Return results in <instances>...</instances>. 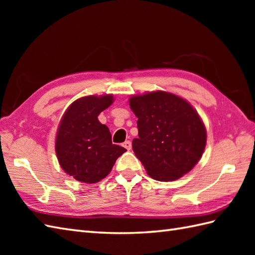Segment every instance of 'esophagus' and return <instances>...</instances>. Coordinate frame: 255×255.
I'll return each mask as SVG.
<instances>
[{
    "label": "esophagus",
    "instance_id": "esophagus-1",
    "mask_svg": "<svg viewBox=\"0 0 255 255\" xmlns=\"http://www.w3.org/2000/svg\"><path fill=\"white\" fill-rule=\"evenodd\" d=\"M123 147L126 148L127 150H130V149H131V142L129 141V140H127V141H125V142L123 143Z\"/></svg>",
    "mask_w": 255,
    "mask_h": 255
}]
</instances>
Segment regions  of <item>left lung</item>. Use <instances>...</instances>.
<instances>
[{
  "label": "left lung",
  "mask_w": 255,
  "mask_h": 255,
  "mask_svg": "<svg viewBox=\"0 0 255 255\" xmlns=\"http://www.w3.org/2000/svg\"><path fill=\"white\" fill-rule=\"evenodd\" d=\"M129 105L138 118V138L132 140V150L151 177L175 181L196 165L207 136L189 103L158 91L132 96Z\"/></svg>",
  "instance_id": "8db88e82"
}]
</instances>
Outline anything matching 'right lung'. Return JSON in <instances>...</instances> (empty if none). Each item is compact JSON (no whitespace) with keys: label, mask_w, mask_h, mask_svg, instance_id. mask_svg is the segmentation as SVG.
<instances>
[{"label":"right lung","mask_w":255,"mask_h":255,"mask_svg":"<svg viewBox=\"0 0 255 255\" xmlns=\"http://www.w3.org/2000/svg\"><path fill=\"white\" fill-rule=\"evenodd\" d=\"M113 101V95L81 97L69 106L59 125L56 138L58 161L64 172L77 181L100 182L127 151L113 144L110 129L97 118Z\"/></svg>","instance_id":"1"}]
</instances>
